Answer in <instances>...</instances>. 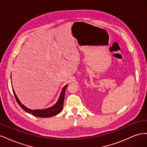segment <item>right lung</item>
Returning a JSON list of instances; mask_svg holds the SVG:
<instances>
[{
  "mask_svg": "<svg viewBox=\"0 0 147 147\" xmlns=\"http://www.w3.org/2000/svg\"><path fill=\"white\" fill-rule=\"evenodd\" d=\"M67 86H68V84H66L64 87H63V90H62V91L61 92L59 99L56 102V103L55 105H53V106L47 108L45 109L32 110V109H30L28 107H26L25 105H24L20 102V99H18V97H17L14 90H13V87H12V90H13V94H14V95H15V97L16 100L18 102V104H19V105L26 112L32 115L35 117H42V118H49V117H52L53 116H55V115L59 113L62 111V110H63V105H64V96H65V89L67 87Z\"/></svg>",
  "mask_w": 147,
  "mask_h": 147,
  "instance_id": "right-lung-1",
  "label": "right lung"
}]
</instances>
